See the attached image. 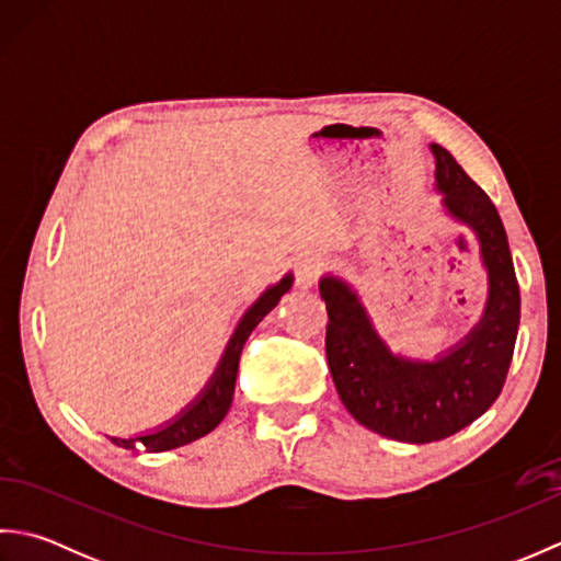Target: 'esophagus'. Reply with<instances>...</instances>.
Returning <instances> with one entry per match:
<instances>
[{
    "instance_id": "obj_1",
    "label": "esophagus",
    "mask_w": 561,
    "mask_h": 561,
    "mask_svg": "<svg viewBox=\"0 0 561 561\" xmlns=\"http://www.w3.org/2000/svg\"><path fill=\"white\" fill-rule=\"evenodd\" d=\"M323 267H325V262L320 260V255H301L299 262H296V284L304 289L313 287L320 277V272H323Z\"/></svg>"
}]
</instances>
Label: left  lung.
Segmentation results:
<instances>
[{"mask_svg":"<svg viewBox=\"0 0 561 561\" xmlns=\"http://www.w3.org/2000/svg\"><path fill=\"white\" fill-rule=\"evenodd\" d=\"M432 151L444 205L478 233L490 272V299L478 328L432 364L400 359L380 342L347 284L320 282L325 354L342 404L362 426L404 444L448 438L492 408L506 383L520 323L514 257L494 202L444 147L432 145Z\"/></svg>","mask_w":561,"mask_h":561,"instance_id":"obj_1","label":"left lung"}]
</instances>
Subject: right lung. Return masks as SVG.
<instances>
[{"instance_id":"add662e5","label":"right lung","mask_w":561,"mask_h":561,"mask_svg":"<svg viewBox=\"0 0 561 561\" xmlns=\"http://www.w3.org/2000/svg\"><path fill=\"white\" fill-rule=\"evenodd\" d=\"M291 287V274L284 277L277 287L267 289L260 299L248 308V313L243 316L241 323H238L233 337L226 347L224 359L217 368V374L209 380L207 390L202 392V398L190 404V408L178 416L175 422L169 426L159 428L157 434H147V436H135V438H111L115 446L129 448L141 446L147 453H161V450H171V448H181L185 444H193V440L207 436L211 428H217L219 422L226 416L231 408L233 400V388H236V376H238V362H241V352L243 344L250 337V332L255 330V325L265 318L274 306L279 304L284 294Z\"/></svg>"}]
</instances>
